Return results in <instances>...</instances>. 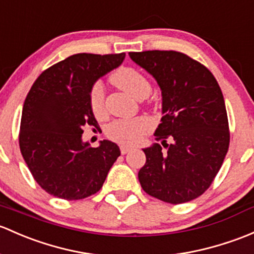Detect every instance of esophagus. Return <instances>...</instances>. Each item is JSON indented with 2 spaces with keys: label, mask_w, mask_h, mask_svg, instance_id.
Segmentation results:
<instances>
[{
  "label": "esophagus",
  "mask_w": 254,
  "mask_h": 254,
  "mask_svg": "<svg viewBox=\"0 0 254 254\" xmlns=\"http://www.w3.org/2000/svg\"><path fill=\"white\" fill-rule=\"evenodd\" d=\"M129 151H131V147H129V146H120V152H122V154H127Z\"/></svg>",
  "instance_id": "esophagus-1"
}]
</instances>
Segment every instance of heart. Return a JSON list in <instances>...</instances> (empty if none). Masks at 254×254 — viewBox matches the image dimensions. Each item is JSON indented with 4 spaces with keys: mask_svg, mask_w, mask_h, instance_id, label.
Listing matches in <instances>:
<instances>
[{
    "mask_svg": "<svg viewBox=\"0 0 254 254\" xmlns=\"http://www.w3.org/2000/svg\"><path fill=\"white\" fill-rule=\"evenodd\" d=\"M112 81L122 90L135 97L143 100L151 93V84L145 75L132 68H120L112 75ZM90 106L95 114H101L105 108V89L101 82H95L90 90ZM151 130V122L146 118L119 119L107 127V135L111 140L122 145H136L143 135Z\"/></svg>",
    "mask_w": 254,
    "mask_h": 254,
    "instance_id": "obj_1",
    "label": "heart"
}]
</instances>
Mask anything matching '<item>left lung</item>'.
I'll return each mask as SVG.
<instances>
[{
  "label": "left lung",
  "mask_w": 254,
  "mask_h": 254,
  "mask_svg": "<svg viewBox=\"0 0 254 254\" xmlns=\"http://www.w3.org/2000/svg\"><path fill=\"white\" fill-rule=\"evenodd\" d=\"M129 56L156 79L162 91L163 117L154 136L165 151L159 143L143 148L146 163L138 172L141 188L168 203L192 201L210 186L230 142L218 81L204 65L176 51Z\"/></svg>",
  "instance_id": "obj_1"
}]
</instances>
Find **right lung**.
<instances>
[{"label": "right lung", "instance_id": "obj_1", "mask_svg": "<svg viewBox=\"0 0 254 254\" xmlns=\"http://www.w3.org/2000/svg\"><path fill=\"white\" fill-rule=\"evenodd\" d=\"M125 53H78L41 73L21 112V156L36 183L58 198L82 199L101 190L120 156L118 145L100 141L93 148L82 141V127H96L90 90L118 68Z\"/></svg>", "mask_w": 254, "mask_h": 254}]
</instances>
